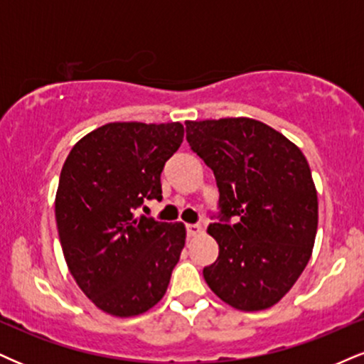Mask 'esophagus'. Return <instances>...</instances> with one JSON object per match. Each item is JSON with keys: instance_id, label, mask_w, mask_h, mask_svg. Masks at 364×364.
Returning a JSON list of instances; mask_svg holds the SVG:
<instances>
[{"instance_id": "esophagus-1", "label": "esophagus", "mask_w": 364, "mask_h": 364, "mask_svg": "<svg viewBox=\"0 0 364 364\" xmlns=\"http://www.w3.org/2000/svg\"><path fill=\"white\" fill-rule=\"evenodd\" d=\"M201 232H203V229H201L200 225H196V224H188V225H186V234H188V237H198Z\"/></svg>"}]
</instances>
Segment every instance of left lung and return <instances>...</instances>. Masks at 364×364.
<instances>
[{
  "instance_id": "8db88e82",
  "label": "left lung",
  "mask_w": 364,
  "mask_h": 364,
  "mask_svg": "<svg viewBox=\"0 0 364 364\" xmlns=\"http://www.w3.org/2000/svg\"><path fill=\"white\" fill-rule=\"evenodd\" d=\"M186 140L215 174L224 224H210L218 257L203 269L230 307L257 312L291 290L312 256L318 201L291 140L247 117L186 122ZM230 216L238 224L227 225Z\"/></svg>"
}]
</instances>
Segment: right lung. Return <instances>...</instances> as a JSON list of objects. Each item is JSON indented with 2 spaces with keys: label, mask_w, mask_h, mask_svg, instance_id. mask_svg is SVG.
<instances>
[{
  "label": "right lung",
  "mask_w": 364,
  "mask_h": 364,
  "mask_svg": "<svg viewBox=\"0 0 364 364\" xmlns=\"http://www.w3.org/2000/svg\"><path fill=\"white\" fill-rule=\"evenodd\" d=\"M185 127L112 122L74 144L55 193V222L69 273L100 310L135 317L164 296L181 256V222L137 215L161 200V173Z\"/></svg>",
  "instance_id": "right-lung-1"
}]
</instances>
